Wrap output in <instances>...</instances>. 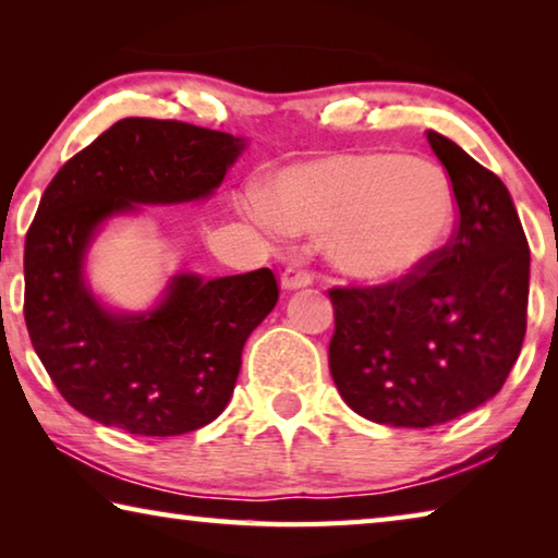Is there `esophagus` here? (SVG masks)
I'll list each match as a JSON object with an SVG mask.
<instances>
[{"label": "esophagus", "mask_w": 558, "mask_h": 558, "mask_svg": "<svg viewBox=\"0 0 558 558\" xmlns=\"http://www.w3.org/2000/svg\"><path fill=\"white\" fill-rule=\"evenodd\" d=\"M315 280V272L307 268V263L305 260H295V263H290V266L282 270V278H280V282H282V288L286 290H298V288H307L310 282Z\"/></svg>", "instance_id": "obj_1"}]
</instances>
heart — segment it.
I'll return each instance as SVG.
<instances>
[{
  "mask_svg": "<svg viewBox=\"0 0 558 558\" xmlns=\"http://www.w3.org/2000/svg\"><path fill=\"white\" fill-rule=\"evenodd\" d=\"M253 214L272 233H329L347 276H411L446 243L456 216L448 177L399 153H349L290 167Z\"/></svg>",
  "mask_w": 558,
  "mask_h": 558,
  "instance_id": "1",
  "label": "heart"
}]
</instances>
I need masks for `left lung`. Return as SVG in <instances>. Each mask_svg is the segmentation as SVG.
<instances>
[{
  "mask_svg": "<svg viewBox=\"0 0 558 558\" xmlns=\"http://www.w3.org/2000/svg\"><path fill=\"white\" fill-rule=\"evenodd\" d=\"M458 219L448 243L411 276L329 290V372L352 411L428 428L502 389L526 332L529 243L507 186L440 132Z\"/></svg>",
  "mask_w": 558,
  "mask_h": 558,
  "instance_id": "obj_1",
  "label": "left lung"
}]
</instances>
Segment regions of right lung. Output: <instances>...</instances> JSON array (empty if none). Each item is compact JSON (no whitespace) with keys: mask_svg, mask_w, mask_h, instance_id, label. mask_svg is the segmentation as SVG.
<instances>
[{"mask_svg":"<svg viewBox=\"0 0 558 558\" xmlns=\"http://www.w3.org/2000/svg\"><path fill=\"white\" fill-rule=\"evenodd\" d=\"M243 149L229 132L125 118L65 162L24 245V319L56 389L132 436H182L229 403L248 335L276 307L270 268L204 282L177 276L162 305L118 317L83 286L93 231L135 204L209 196Z\"/></svg>","mask_w":558,"mask_h":558,"instance_id":"1","label":"right lung"}]
</instances>
